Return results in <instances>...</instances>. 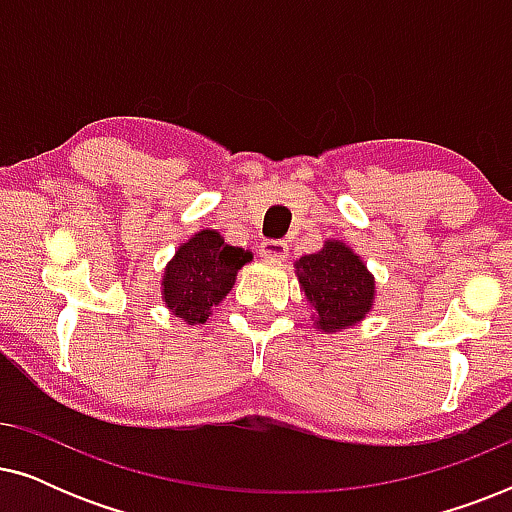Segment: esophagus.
<instances>
[{
	"label": "esophagus",
	"instance_id": "34e87169",
	"mask_svg": "<svg viewBox=\"0 0 512 512\" xmlns=\"http://www.w3.org/2000/svg\"><path fill=\"white\" fill-rule=\"evenodd\" d=\"M258 254H261L265 261H284L289 256V244L282 240H263L261 247H258Z\"/></svg>",
	"mask_w": 512,
	"mask_h": 512
}]
</instances>
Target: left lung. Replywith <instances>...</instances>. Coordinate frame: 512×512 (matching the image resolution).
<instances>
[{
  "mask_svg": "<svg viewBox=\"0 0 512 512\" xmlns=\"http://www.w3.org/2000/svg\"><path fill=\"white\" fill-rule=\"evenodd\" d=\"M300 291L310 305L317 331L333 335L361 324L375 305V275L356 251L342 240H326L314 254L296 263Z\"/></svg>",
  "mask_w": 512,
  "mask_h": 512,
  "instance_id": "left-lung-1",
  "label": "left lung"
}]
</instances>
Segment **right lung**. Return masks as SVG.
Segmentation results:
<instances>
[{"label": "right lung", "mask_w": 512, "mask_h": 512, "mask_svg": "<svg viewBox=\"0 0 512 512\" xmlns=\"http://www.w3.org/2000/svg\"><path fill=\"white\" fill-rule=\"evenodd\" d=\"M251 258L249 249L230 247L219 230H198L179 244L165 265L160 279L163 305L188 326L205 324Z\"/></svg>", "instance_id": "add662e5"}]
</instances>
